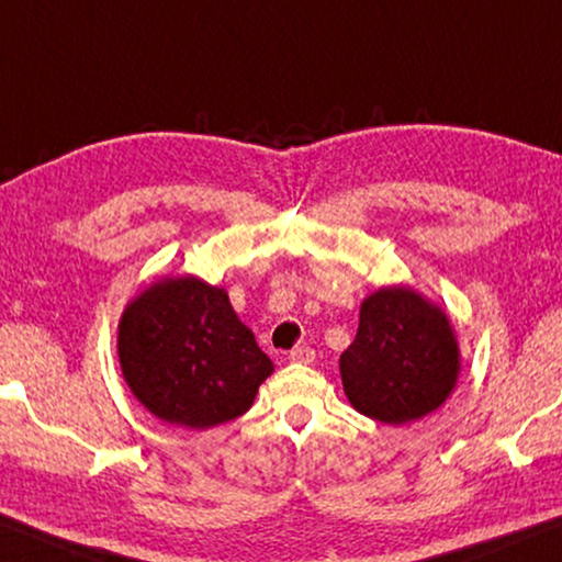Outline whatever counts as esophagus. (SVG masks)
<instances>
[{"instance_id":"34e87169","label":"esophagus","mask_w":562,"mask_h":562,"mask_svg":"<svg viewBox=\"0 0 562 562\" xmlns=\"http://www.w3.org/2000/svg\"><path fill=\"white\" fill-rule=\"evenodd\" d=\"M314 359H316V351L311 347H296L289 353V361H293V364H311Z\"/></svg>"}]
</instances>
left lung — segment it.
Instances as JSON below:
<instances>
[{
  "instance_id": "1",
  "label": "left lung",
  "mask_w": 562,
  "mask_h": 562,
  "mask_svg": "<svg viewBox=\"0 0 562 562\" xmlns=\"http://www.w3.org/2000/svg\"><path fill=\"white\" fill-rule=\"evenodd\" d=\"M339 369L353 409L384 425H407L452 394L460 347L442 308L414 289L390 286L364 299Z\"/></svg>"
}]
</instances>
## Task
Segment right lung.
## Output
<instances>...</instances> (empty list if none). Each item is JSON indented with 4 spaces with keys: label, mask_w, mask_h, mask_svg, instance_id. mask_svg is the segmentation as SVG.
Returning <instances> with one entry per match:
<instances>
[{
    "label": "right lung",
    "mask_w": 562,
    "mask_h": 562,
    "mask_svg": "<svg viewBox=\"0 0 562 562\" xmlns=\"http://www.w3.org/2000/svg\"><path fill=\"white\" fill-rule=\"evenodd\" d=\"M120 369L135 400L168 425L209 429L251 409L273 364L228 293L195 276L153 283L127 304Z\"/></svg>",
    "instance_id": "right-lung-1"
}]
</instances>
